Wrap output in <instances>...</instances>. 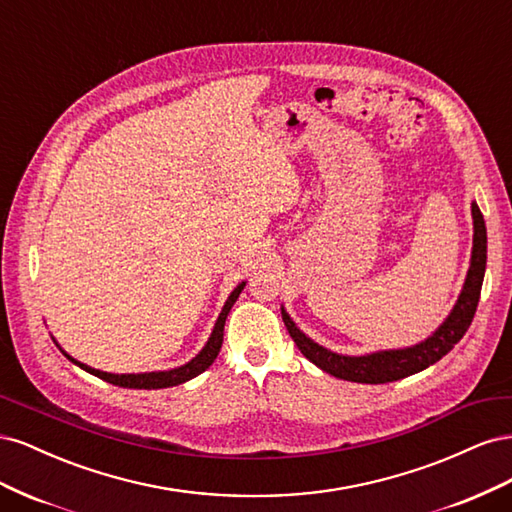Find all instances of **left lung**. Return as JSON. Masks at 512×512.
Here are the masks:
<instances>
[{
  "mask_svg": "<svg viewBox=\"0 0 512 512\" xmlns=\"http://www.w3.org/2000/svg\"><path fill=\"white\" fill-rule=\"evenodd\" d=\"M472 224L474 237L466 282H463V288L459 292L457 303L451 309V314L444 318L440 327L427 339L406 348L376 350L367 354H339L320 346L312 337H307L297 324H294V320L282 305L284 324L301 354L322 371H327V374L339 380L361 384H382L401 380L406 376L418 374V371L427 369L433 363H438L442 356L451 352L459 339L466 335L480 299V288H483V277L487 267V228L476 200H472Z\"/></svg>",
  "mask_w": 512,
  "mask_h": 512,
  "instance_id": "obj_1",
  "label": "left lung"
}]
</instances>
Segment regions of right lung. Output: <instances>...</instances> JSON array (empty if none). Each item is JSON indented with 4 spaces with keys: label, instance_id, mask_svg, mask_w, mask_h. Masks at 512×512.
Masks as SVG:
<instances>
[{
    "label": "right lung",
    "instance_id": "add662e5",
    "mask_svg": "<svg viewBox=\"0 0 512 512\" xmlns=\"http://www.w3.org/2000/svg\"><path fill=\"white\" fill-rule=\"evenodd\" d=\"M245 284L247 282H241L235 290H232L230 294H228V299H226V303H224V307H222V312H220V316H218V320H215V327H213V331H211V335H209V339H207V344L203 346V350H200L194 359H190L188 363L185 365H179V367H173V369H164V371H143V374H111V371H102V369H94V367H89V365H85V363H81V361H76V359H72V356L61 348L55 339L53 342L57 344V348L64 352L68 359L74 363V365H79L81 369H85L87 374H91V376H96V378H100V380H104V382H111V384H115V386H123V389H168V386H177V384H183V382H188V380H192V378H196L198 374H203L205 369H209V365L215 361V356H218V352H220V348H222V342H224V324H226V318H228V312H230V307L235 305V301L239 299V294H241V290L245 288Z\"/></svg>",
    "mask_w": 512,
    "mask_h": 512
}]
</instances>
